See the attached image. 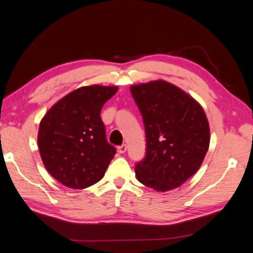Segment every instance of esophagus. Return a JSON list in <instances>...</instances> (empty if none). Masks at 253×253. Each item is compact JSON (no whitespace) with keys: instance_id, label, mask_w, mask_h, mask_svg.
Here are the masks:
<instances>
[{"instance_id":"esophagus-1","label":"esophagus","mask_w":253,"mask_h":253,"mask_svg":"<svg viewBox=\"0 0 253 253\" xmlns=\"http://www.w3.org/2000/svg\"><path fill=\"white\" fill-rule=\"evenodd\" d=\"M118 152L120 153V154H124V153H126V150H127V145L125 143V144H122V145H120V147H118Z\"/></svg>"}]
</instances>
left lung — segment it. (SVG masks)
<instances>
[{
    "instance_id": "8db88e82",
    "label": "left lung",
    "mask_w": 253,
    "mask_h": 253,
    "mask_svg": "<svg viewBox=\"0 0 253 253\" xmlns=\"http://www.w3.org/2000/svg\"><path fill=\"white\" fill-rule=\"evenodd\" d=\"M143 118L145 157L136 164V178L160 192L180 187L200 169L210 144L203 106L174 84L155 80L132 85Z\"/></svg>"
}]
</instances>
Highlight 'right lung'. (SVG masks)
Wrapping results in <instances>:
<instances>
[{
	"instance_id": "1",
	"label": "right lung",
	"mask_w": 253,
	"mask_h": 253,
	"mask_svg": "<svg viewBox=\"0 0 253 253\" xmlns=\"http://www.w3.org/2000/svg\"><path fill=\"white\" fill-rule=\"evenodd\" d=\"M117 86H82L71 91L44 115L38 147L44 167L71 189H84L100 180L116 149L105 138L100 117L103 104Z\"/></svg>"
}]
</instances>
